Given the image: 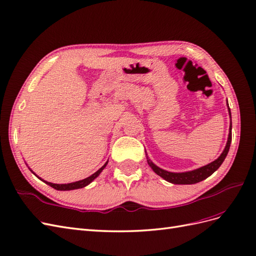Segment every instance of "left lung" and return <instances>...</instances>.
Here are the masks:
<instances>
[{
    "instance_id": "obj_1",
    "label": "left lung",
    "mask_w": 256,
    "mask_h": 256,
    "mask_svg": "<svg viewBox=\"0 0 256 256\" xmlns=\"http://www.w3.org/2000/svg\"><path fill=\"white\" fill-rule=\"evenodd\" d=\"M228 110H230V108H228ZM230 130H232V126H230ZM230 141H232V131H230L226 146V148H224L223 152L221 154V156L218 159H216L214 161H212V164L200 168L198 170H194V171L184 172V173H171V172L164 171V170L158 168L157 166H154L152 162H150V161H148V164L150 166V168H152V171L154 173L158 174L162 178H164V180H168V182L176 184H196V182H200L206 180L208 176H210L214 171H216V170L219 168V166L222 164V162L224 161V159H226V154L228 152L230 146Z\"/></svg>"
}]
</instances>
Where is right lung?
<instances>
[{"instance_id":"1","label":"right lung","mask_w":256,"mask_h":256,"mask_svg":"<svg viewBox=\"0 0 256 256\" xmlns=\"http://www.w3.org/2000/svg\"><path fill=\"white\" fill-rule=\"evenodd\" d=\"M108 164V162H106ZM106 164L102 166V168H100L98 171L96 172V173H94L92 175H90V177H88V178H85V180H79V182H72V184H52V182H44L46 184H49V186H51L52 188H54V189H56V190H60V191H65V190H74V189H80V188H83V187H85V186H88V184H90L92 180H95V178L102 173V170L104 168V166H106ZM42 180V178H40Z\"/></svg>"}]
</instances>
